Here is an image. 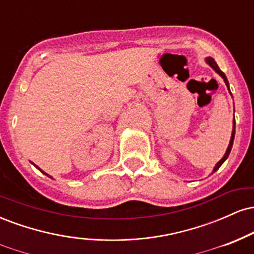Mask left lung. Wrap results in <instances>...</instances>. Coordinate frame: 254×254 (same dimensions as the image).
<instances>
[{
    "instance_id": "8db88e82",
    "label": "left lung",
    "mask_w": 254,
    "mask_h": 254,
    "mask_svg": "<svg viewBox=\"0 0 254 254\" xmlns=\"http://www.w3.org/2000/svg\"><path fill=\"white\" fill-rule=\"evenodd\" d=\"M205 61H206V63L209 64V65L211 66L212 69H214L215 71L217 72L218 75H220L221 77L223 78V81H224V83H226V86L228 87V89H229V83H228V80H227V77H226V75H224V72L223 71H221V69L218 68V65L216 64V62H215L214 61V58H211V57H206L205 58ZM230 92V90H229ZM234 136H235V121L233 122V131H232V137H230V141H229V145H228V148H227V150H226V154H224V156L222 157V159L220 160V161L217 162L216 165H215V167H214V171L212 172H216L218 168L221 167V165L223 164L224 161H226L227 160V157L229 156V153H230V150H232V147H233V142H234Z\"/></svg>"
}]
</instances>
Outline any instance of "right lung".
I'll return each instance as SVG.
<instances>
[{"instance_id": "add662e5", "label": "right lung", "mask_w": 254, "mask_h": 254, "mask_svg": "<svg viewBox=\"0 0 254 254\" xmlns=\"http://www.w3.org/2000/svg\"><path fill=\"white\" fill-rule=\"evenodd\" d=\"M33 165H34V164H33ZM34 166H36V165H34ZM36 167H37V168H38V170H39V171H40V172H43V171H42V170H40V168H39V167H38V166H36ZM43 173H44V174H45V176H48V177H50V176H49V174H46V173H45V172H43ZM50 178H52V177H50Z\"/></svg>"}]
</instances>
